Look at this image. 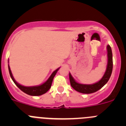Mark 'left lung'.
<instances>
[{
  "label": "left lung",
  "mask_w": 126,
  "mask_h": 126,
  "mask_svg": "<svg viewBox=\"0 0 126 126\" xmlns=\"http://www.w3.org/2000/svg\"><path fill=\"white\" fill-rule=\"evenodd\" d=\"M107 57L108 62L107 69L105 71L104 75L102 78L100 80L94 84H81L75 81L73 77L69 73V80L71 83V86L77 92L81 93H85V94H90V93H94L97 92L98 90L102 88L105 84H106L109 80L110 76L112 74V69H113V60H112V52L110 46L108 45L107 46Z\"/></svg>",
  "instance_id": "8db88e82"
}]
</instances>
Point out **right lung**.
Masks as SVG:
<instances>
[{"mask_svg":"<svg viewBox=\"0 0 126 126\" xmlns=\"http://www.w3.org/2000/svg\"><path fill=\"white\" fill-rule=\"evenodd\" d=\"M8 68L11 79H12L13 81H14V83H15L16 85L17 86V87H18L20 90H21L22 92L26 93V94H29V95H31V96H40V95H42V94L47 93V92L49 90V89L50 88L51 86H52V81H53V78H54V76H55L56 73H57V71H59L60 67L59 68H58L57 69L55 70V71H53V73H52V74H51L50 76L49 77V78L48 79L45 83L40 84V85L34 86H23L21 85V84H19V83H17V82H16V81L14 79L9 64Z\"/></svg>","mask_w":126,"mask_h":126,"instance_id":"1","label":"right lung"}]
</instances>
